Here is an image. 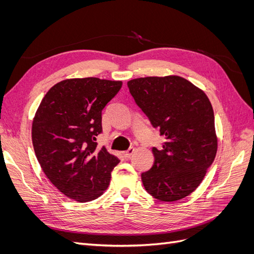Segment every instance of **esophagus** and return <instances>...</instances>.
<instances>
[{"label": "esophagus", "mask_w": 254, "mask_h": 254, "mask_svg": "<svg viewBox=\"0 0 254 254\" xmlns=\"http://www.w3.org/2000/svg\"><path fill=\"white\" fill-rule=\"evenodd\" d=\"M133 151H134V148H133V147H130L128 150L123 152V155H124V157H125L126 159H128V158H130V156L132 155Z\"/></svg>", "instance_id": "1"}]
</instances>
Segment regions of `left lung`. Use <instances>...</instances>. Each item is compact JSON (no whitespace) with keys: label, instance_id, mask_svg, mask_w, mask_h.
I'll use <instances>...</instances> for the list:
<instances>
[{"label":"left lung","instance_id":"left-lung-1","mask_svg":"<svg viewBox=\"0 0 254 254\" xmlns=\"http://www.w3.org/2000/svg\"><path fill=\"white\" fill-rule=\"evenodd\" d=\"M136 105L166 137L152 148L155 162L141 175L145 190L161 201L189 196L203 180L217 152L210 99L180 76L141 77L127 82Z\"/></svg>","mask_w":254,"mask_h":254}]
</instances>
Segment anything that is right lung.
<instances>
[{"instance_id":"add662e5","label":"right lung","mask_w":254,"mask_h":254,"mask_svg":"<svg viewBox=\"0 0 254 254\" xmlns=\"http://www.w3.org/2000/svg\"><path fill=\"white\" fill-rule=\"evenodd\" d=\"M122 83L96 77L64 79L48 91L36 111L32 140L38 162L54 186L76 201L101 196L120 162L95 141L103 131L102 110Z\"/></svg>"}]
</instances>
